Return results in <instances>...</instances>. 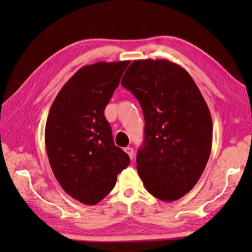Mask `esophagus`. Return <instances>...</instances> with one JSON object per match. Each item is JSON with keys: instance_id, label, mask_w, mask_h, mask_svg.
<instances>
[{"instance_id": "34e87169", "label": "esophagus", "mask_w": 252, "mask_h": 252, "mask_svg": "<svg viewBox=\"0 0 252 252\" xmlns=\"http://www.w3.org/2000/svg\"><path fill=\"white\" fill-rule=\"evenodd\" d=\"M124 150H125L126 154L129 156V158H130L132 159V158H133V156H134V151H133V149H132L131 147H126Z\"/></svg>"}]
</instances>
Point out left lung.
<instances>
[{
  "instance_id": "left-lung-1",
  "label": "left lung",
  "mask_w": 252,
  "mask_h": 252,
  "mask_svg": "<svg viewBox=\"0 0 252 252\" xmlns=\"http://www.w3.org/2000/svg\"><path fill=\"white\" fill-rule=\"evenodd\" d=\"M138 98L145 136L136 169L147 191L172 202L191 190L207 165L212 119L190 74L168 60H135L121 82Z\"/></svg>"
}]
</instances>
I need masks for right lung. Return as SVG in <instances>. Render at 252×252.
I'll use <instances>...</instances> for the list:
<instances>
[{"mask_svg": "<svg viewBox=\"0 0 252 252\" xmlns=\"http://www.w3.org/2000/svg\"><path fill=\"white\" fill-rule=\"evenodd\" d=\"M129 61L97 62L82 67L53 101L45 127L51 169L61 187L73 199L95 205L130 163L116 146L104 110Z\"/></svg>", "mask_w": 252, "mask_h": 252, "instance_id": "right-lung-1", "label": "right lung"}]
</instances>
